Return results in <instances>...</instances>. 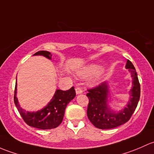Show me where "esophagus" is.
<instances>
[{
    "mask_svg": "<svg viewBox=\"0 0 154 154\" xmlns=\"http://www.w3.org/2000/svg\"><path fill=\"white\" fill-rule=\"evenodd\" d=\"M82 88H80V87H77V88H75V93H76V94H81V93H82Z\"/></svg>",
    "mask_w": 154,
    "mask_h": 154,
    "instance_id": "esophagus-1",
    "label": "esophagus"
}]
</instances>
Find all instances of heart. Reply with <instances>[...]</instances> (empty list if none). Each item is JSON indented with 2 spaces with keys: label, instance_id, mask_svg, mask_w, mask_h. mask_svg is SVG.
<instances>
[{
  "label": "heart",
  "instance_id": "heart-1",
  "mask_svg": "<svg viewBox=\"0 0 154 154\" xmlns=\"http://www.w3.org/2000/svg\"><path fill=\"white\" fill-rule=\"evenodd\" d=\"M101 70V67L98 66H89V67L86 68V69H84L83 71L80 72V75L82 76H90V75H95V74H97L99 72H100Z\"/></svg>",
  "mask_w": 154,
  "mask_h": 154
}]
</instances>
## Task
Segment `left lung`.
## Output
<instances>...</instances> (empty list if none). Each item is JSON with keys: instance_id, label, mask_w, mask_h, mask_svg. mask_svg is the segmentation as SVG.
<instances>
[{"instance_id": "8db88e82", "label": "left lung", "mask_w": 154, "mask_h": 154, "mask_svg": "<svg viewBox=\"0 0 154 154\" xmlns=\"http://www.w3.org/2000/svg\"><path fill=\"white\" fill-rule=\"evenodd\" d=\"M126 68L131 72L134 86L131 91V99L123 110L118 113L110 111L107 107L108 86L106 82L88 89L87 96L89 103L87 115L91 123L99 129H111L126 123L135 111L140 98V84L136 69L131 61H127Z\"/></svg>"}]
</instances>
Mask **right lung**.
Here are the masks:
<instances>
[{"instance_id": "add662e5", "label": "right lung", "mask_w": 154, "mask_h": 154, "mask_svg": "<svg viewBox=\"0 0 154 154\" xmlns=\"http://www.w3.org/2000/svg\"><path fill=\"white\" fill-rule=\"evenodd\" d=\"M34 55H42L49 59L52 58V54L44 50L37 52ZM16 90L17 82L15 88L14 102L23 121L29 126L42 130L53 129L61 124L63 121L66 105L75 96L74 87L68 90H57L53 99L47 107L39 111L31 112H26L19 106L18 99L16 98Z\"/></svg>"}]
</instances>
